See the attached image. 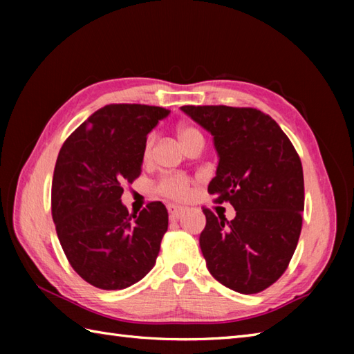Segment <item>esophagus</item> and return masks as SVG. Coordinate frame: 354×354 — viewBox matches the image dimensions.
<instances>
[{
    "instance_id": "34e87169",
    "label": "esophagus",
    "mask_w": 354,
    "mask_h": 354,
    "mask_svg": "<svg viewBox=\"0 0 354 354\" xmlns=\"http://www.w3.org/2000/svg\"><path fill=\"white\" fill-rule=\"evenodd\" d=\"M167 209H169V216H170L171 221L181 219L183 214L185 213V208L184 207H179V205H169Z\"/></svg>"
}]
</instances>
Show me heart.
<instances>
[{
  "instance_id": "obj_1",
  "label": "heart",
  "mask_w": 354,
  "mask_h": 354,
  "mask_svg": "<svg viewBox=\"0 0 354 354\" xmlns=\"http://www.w3.org/2000/svg\"><path fill=\"white\" fill-rule=\"evenodd\" d=\"M178 137L181 140L183 146L190 150L194 146L204 147V133L201 132L199 127L189 123H183L178 126ZM156 142V135L149 133L145 147H142V161L149 162L153 156V149ZM156 192L170 199H185L190 193V179L184 175H167L162 176L156 184Z\"/></svg>"
}]
</instances>
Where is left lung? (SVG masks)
Here are the masks:
<instances>
[{
    "mask_svg": "<svg viewBox=\"0 0 354 354\" xmlns=\"http://www.w3.org/2000/svg\"><path fill=\"white\" fill-rule=\"evenodd\" d=\"M214 137L219 153L208 185L216 204H230L227 221L207 217L199 245L209 274L227 288L251 295L268 289L288 269L301 234L304 178L301 160L275 120L254 108H181Z\"/></svg>",
    "mask_w": 354,
    "mask_h": 354,
    "instance_id": "obj_1",
    "label": "left lung"
}]
</instances>
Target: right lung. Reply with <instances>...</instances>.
<instances>
[{
  "label": "right lung",
  "mask_w": 354,
  "mask_h": 354,
  "mask_svg": "<svg viewBox=\"0 0 354 354\" xmlns=\"http://www.w3.org/2000/svg\"><path fill=\"white\" fill-rule=\"evenodd\" d=\"M169 109L106 104L65 140L51 184V214L71 268L89 284L120 290L155 266L169 214L160 201L140 214L122 204L124 184L141 175L147 133Z\"/></svg>",
  "instance_id": "obj_1"
}]
</instances>
